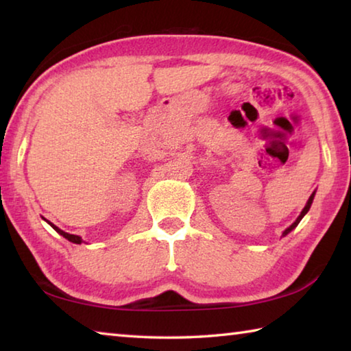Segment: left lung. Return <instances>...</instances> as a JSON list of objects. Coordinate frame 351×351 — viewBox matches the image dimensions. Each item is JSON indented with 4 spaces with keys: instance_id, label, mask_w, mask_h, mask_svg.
I'll list each match as a JSON object with an SVG mask.
<instances>
[{
    "instance_id": "8db88e82",
    "label": "left lung",
    "mask_w": 351,
    "mask_h": 351,
    "mask_svg": "<svg viewBox=\"0 0 351 351\" xmlns=\"http://www.w3.org/2000/svg\"><path fill=\"white\" fill-rule=\"evenodd\" d=\"M314 195H316V192H313V193H311V197H310V199H308V203H306V206L304 207V210H302V212H300V215H299V217H297V219H295V221H294L293 224H291L288 229H285V232H283V237H285V235H288V234L291 232V230H293V229L295 228V226L300 223V219H302V218H304V217L306 215V212H308V210H310V207H311V204H313Z\"/></svg>"
}]
</instances>
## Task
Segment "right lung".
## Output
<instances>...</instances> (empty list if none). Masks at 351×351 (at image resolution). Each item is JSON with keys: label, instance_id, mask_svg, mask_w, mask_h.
I'll use <instances>...</instances> for the list:
<instances>
[{"label": "right lung", "instance_id": "1", "mask_svg": "<svg viewBox=\"0 0 351 351\" xmlns=\"http://www.w3.org/2000/svg\"><path fill=\"white\" fill-rule=\"evenodd\" d=\"M46 221H47V219H46ZM47 223H49V221H47ZM49 224H51V228H52V229H54V230H57V232H58V234H60V235H63V237H64V239H66V240H69L71 243H75V245H80V243L83 241V240H82V237H79V235H73V234H68V232H64V230H62V229H58L56 224H52V223H49Z\"/></svg>", "mask_w": 351, "mask_h": 351}]
</instances>
